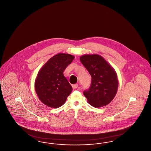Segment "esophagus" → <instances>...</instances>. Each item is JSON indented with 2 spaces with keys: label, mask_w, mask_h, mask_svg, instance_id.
<instances>
[{
  "label": "esophagus",
  "mask_w": 151,
  "mask_h": 151,
  "mask_svg": "<svg viewBox=\"0 0 151 151\" xmlns=\"http://www.w3.org/2000/svg\"><path fill=\"white\" fill-rule=\"evenodd\" d=\"M78 87V84H77L72 85V88H73V89H76Z\"/></svg>",
  "instance_id": "1"
}]
</instances>
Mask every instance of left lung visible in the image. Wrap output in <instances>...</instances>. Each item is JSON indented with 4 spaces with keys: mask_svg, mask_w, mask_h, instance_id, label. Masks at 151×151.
I'll use <instances>...</instances> for the list:
<instances>
[{
    "mask_svg": "<svg viewBox=\"0 0 151 151\" xmlns=\"http://www.w3.org/2000/svg\"><path fill=\"white\" fill-rule=\"evenodd\" d=\"M80 59L92 77L89 89L83 93L88 102L94 108L106 106L114 99L118 88L114 69L98 54H85Z\"/></svg>",
    "mask_w": 151,
    "mask_h": 151,
    "instance_id": "left-lung-1",
    "label": "left lung"
}]
</instances>
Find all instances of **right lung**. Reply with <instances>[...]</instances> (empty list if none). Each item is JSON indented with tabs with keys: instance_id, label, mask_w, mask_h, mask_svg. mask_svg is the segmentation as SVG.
Segmentation results:
<instances>
[{
	"instance_id": "1",
	"label": "right lung",
	"mask_w": 151,
	"mask_h": 151,
	"mask_svg": "<svg viewBox=\"0 0 151 151\" xmlns=\"http://www.w3.org/2000/svg\"><path fill=\"white\" fill-rule=\"evenodd\" d=\"M74 58L71 54L59 53L49 59L38 71L35 83L36 93L48 107H60L71 93L72 86L63 72Z\"/></svg>"
}]
</instances>
